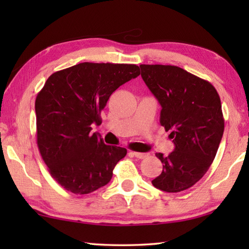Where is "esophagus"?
Segmentation results:
<instances>
[{"instance_id": "34e87169", "label": "esophagus", "mask_w": 249, "mask_h": 249, "mask_svg": "<svg viewBox=\"0 0 249 249\" xmlns=\"http://www.w3.org/2000/svg\"><path fill=\"white\" fill-rule=\"evenodd\" d=\"M132 154L135 156V157L140 158V159H144L147 157V156H148V154L147 153H138V151H133Z\"/></svg>"}]
</instances>
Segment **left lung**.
Segmentation results:
<instances>
[{"label": "left lung", "mask_w": 249, "mask_h": 249, "mask_svg": "<svg viewBox=\"0 0 249 249\" xmlns=\"http://www.w3.org/2000/svg\"><path fill=\"white\" fill-rule=\"evenodd\" d=\"M142 78L161 105L160 124L175 150L157 153L162 172L151 183L165 192L191 188L212 165L224 132L221 99L212 84L170 65H141Z\"/></svg>", "instance_id": "obj_1"}]
</instances>
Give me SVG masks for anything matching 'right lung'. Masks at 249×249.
Returning a JSON list of instances; mask_svg holds the SVG:
<instances>
[{"instance_id":"obj_1","label":"right lung","mask_w":249,"mask_h":249,"mask_svg":"<svg viewBox=\"0 0 249 249\" xmlns=\"http://www.w3.org/2000/svg\"><path fill=\"white\" fill-rule=\"evenodd\" d=\"M141 74L128 64L82 62L57 71L36 96L37 146L49 174L67 191L88 195L109 182L127 150L105 145L92 124L122 84Z\"/></svg>"}]
</instances>
